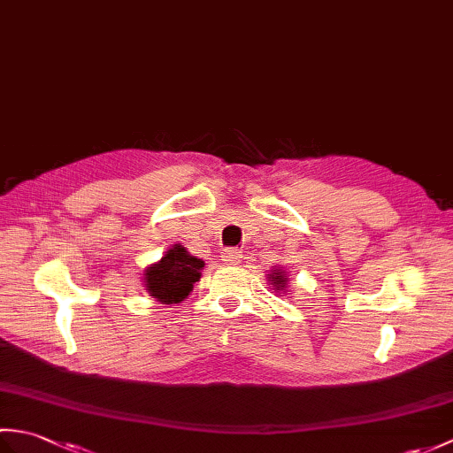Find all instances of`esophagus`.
<instances>
[{
	"label": "esophagus",
	"instance_id": "esophagus-1",
	"mask_svg": "<svg viewBox=\"0 0 453 453\" xmlns=\"http://www.w3.org/2000/svg\"><path fill=\"white\" fill-rule=\"evenodd\" d=\"M221 257H224V261L227 265H235L239 263V258H242V251H239V249H226V251L221 253Z\"/></svg>",
	"mask_w": 453,
	"mask_h": 453
}]
</instances>
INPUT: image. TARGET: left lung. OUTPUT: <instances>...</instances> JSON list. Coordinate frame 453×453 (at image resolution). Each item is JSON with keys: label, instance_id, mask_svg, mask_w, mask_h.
I'll return each mask as SVG.
<instances>
[{"label": "left lung", "instance_id": "8db88e82", "mask_svg": "<svg viewBox=\"0 0 453 453\" xmlns=\"http://www.w3.org/2000/svg\"><path fill=\"white\" fill-rule=\"evenodd\" d=\"M266 278H268V284H273V290L274 292H278V294H286L288 290V282H290V278H288V274H286V271L282 266H276V268H273L271 273L266 274Z\"/></svg>", "mask_w": 453, "mask_h": 453}]
</instances>
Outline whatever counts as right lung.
I'll return each mask as SVG.
<instances>
[{
    "label": "right lung",
    "instance_id": "1",
    "mask_svg": "<svg viewBox=\"0 0 453 453\" xmlns=\"http://www.w3.org/2000/svg\"><path fill=\"white\" fill-rule=\"evenodd\" d=\"M204 261L190 255L180 243L171 245L157 263L146 266L143 286L159 303H180L200 280Z\"/></svg>",
    "mask_w": 453,
    "mask_h": 453
}]
</instances>
